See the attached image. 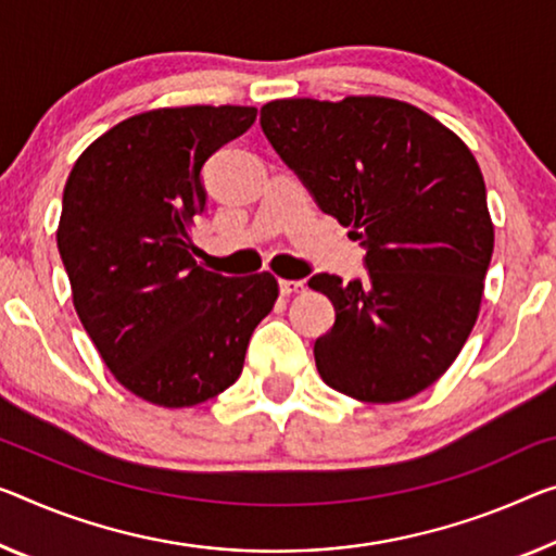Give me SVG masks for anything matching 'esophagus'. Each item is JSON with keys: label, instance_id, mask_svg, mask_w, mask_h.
I'll return each instance as SVG.
<instances>
[{"label": "esophagus", "instance_id": "obj_1", "mask_svg": "<svg viewBox=\"0 0 556 556\" xmlns=\"http://www.w3.org/2000/svg\"><path fill=\"white\" fill-rule=\"evenodd\" d=\"M278 288H280V293H283V295H293V293H301V290H305V280H286V278H280L278 280Z\"/></svg>", "mask_w": 556, "mask_h": 556}]
</instances>
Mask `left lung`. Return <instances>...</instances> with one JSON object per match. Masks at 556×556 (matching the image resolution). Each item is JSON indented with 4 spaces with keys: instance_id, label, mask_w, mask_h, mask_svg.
<instances>
[{
    "instance_id": "1",
    "label": "left lung",
    "mask_w": 556,
    "mask_h": 556,
    "mask_svg": "<svg viewBox=\"0 0 556 556\" xmlns=\"http://www.w3.org/2000/svg\"><path fill=\"white\" fill-rule=\"evenodd\" d=\"M261 126L365 251V278L307 280L336 307L313 348L320 378L363 403L430 388L475 326L494 249L472 151L438 118L386 97L270 101Z\"/></svg>"
}]
</instances>
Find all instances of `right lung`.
Masks as SVG:
<instances>
[{"mask_svg": "<svg viewBox=\"0 0 556 556\" xmlns=\"http://www.w3.org/2000/svg\"><path fill=\"white\" fill-rule=\"evenodd\" d=\"M253 106H181L131 116L76 161L56 245L84 330L114 378L164 407L233 386L270 273L228 278L195 266L191 228L206 211L203 166L255 122Z\"/></svg>", "mask_w": 556, "mask_h": 556, "instance_id": "obj_1", "label": "right lung"}]
</instances>
